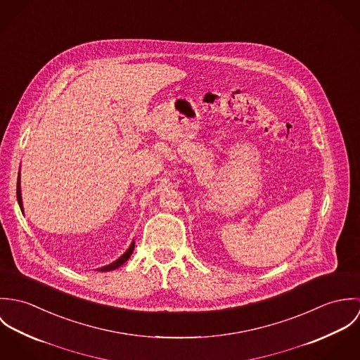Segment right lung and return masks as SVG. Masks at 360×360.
<instances>
[{
    "label": "right lung",
    "mask_w": 360,
    "mask_h": 360,
    "mask_svg": "<svg viewBox=\"0 0 360 360\" xmlns=\"http://www.w3.org/2000/svg\"><path fill=\"white\" fill-rule=\"evenodd\" d=\"M16 197H18V204L20 206V210L23 212V205H22V194H20V176H18V186H16ZM133 251H134V241L131 243V245L129 247V250L122 255V257H119V259H116L113 263H110V264H108V266H103L101 269H98L100 271H110V270H115V269H117L119 266H122L130 255L133 254Z\"/></svg>",
    "instance_id": "1"
}]
</instances>
